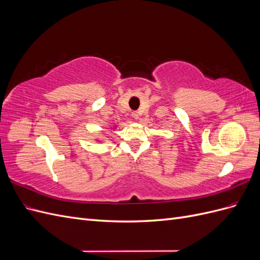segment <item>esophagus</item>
<instances>
[{
    "mask_svg": "<svg viewBox=\"0 0 260 260\" xmlns=\"http://www.w3.org/2000/svg\"><path fill=\"white\" fill-rule=\"evenodd\" d=\"M132 117L135 118V119L138 120V119H140V114H139L138 112H133V113H132Z\"/></svg>",
    "mask_w": 260,
    "mask_h": 260,
    "instance_id": "obj_1",
    "label": "esophagus"
}]
</instances>
